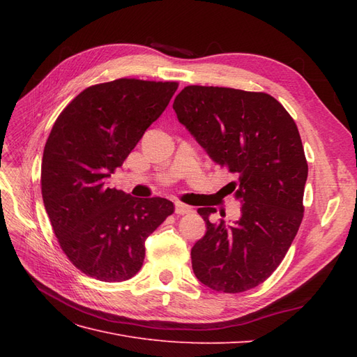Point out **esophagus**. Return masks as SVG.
<instances>
[{"label": "esophagus", "instance_id": "34e87169", "mask_svg": "<svg viewBox=\"0 0 357 357\" xmlns=\"http://www.w3.org/2000/svg\"><path fill=\"white\" fill-rule=\"evenodd\" d=\"M176 213L177 214H189V213H192V207L190 205H186V204H183V202H180V201H176Z\"/></svg>", "mask_w": 357, "mask_h": 357}]
</instances>
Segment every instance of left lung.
Returning <instances> with one entry per match:
<instances>
[{
  "label": "left lung",
  "mask_w": 357,
  "mask_h": 357,
  "mask_svg": "<svg viewBox=\"0 0 357 357\" xmlns=\"http://www.w3.org/2000/svg\"><path fill=\"white\" fill-rule=\"evenodd\" d=\"M178 122L218 164L236 176L228 188L241 204L232 225L210 222L192 247V268L205 286L240 294L282 264L304 218L308 165L296 123L271 95L219 86H186L174 100Z\"/></svg>",
  "instance_id": "1"
}]
</instances>
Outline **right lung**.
<instances>
[{
	"label": "right lung",
	"mask_w": 357,
	"mask_h": 357,
	"mask_svg": "<svg viewBox=\"0 0 357 357\" xmlns=\"http://www.w3.org/2000/svg\"><path fill=\"white\" fill-rule=\"evenodd\" d=\"M177 88L138 79L89 86L62 110L46 142L41 193L53 232L71 264L100 282L132 278L146 238L174 213L165 198H134L107 181Z\"/></svg>",
	"instance_id": "1"
}]
</instances>
